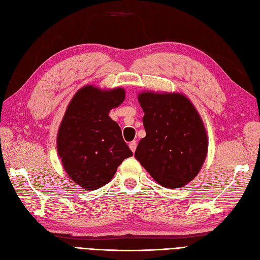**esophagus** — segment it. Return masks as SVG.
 <instances>
[{"instance_id": "esophagus-1", "label": "esophagus", "mask_w": 260, "mask_h": 260, "mask_svg": "<svg viewBox=\"0 0 260 260\" xmlns=\"http://www.w3.org/2000/svg\"><path fill=\"white\" fill-rule=\"evenodd\" d=\"M129 147H130L131 151L135 153L136 149H137V142H136V141H132V142H130L129 143Z\"/></svg>"}]
</instances>
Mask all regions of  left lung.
I'll use <instances>...</instances> for the list:
<instances>
[{
	"mask_svg": "<svg viewBox=\"0 0 260 260\" xmlns=\"http://www.w3.org/2000/svg\"><path fill=\"white\" fill-rule=\"evenodd\" d=\"M146 136L135 157L157 183L179 188L199 175L208 151V137L198 109L178 92L139 93Z\"/></svg>",
	"mask_w": 260,
	"mask_h": 260,
	"instance_id": "obj_1",
	"label": "left lung"
}]
</instances>
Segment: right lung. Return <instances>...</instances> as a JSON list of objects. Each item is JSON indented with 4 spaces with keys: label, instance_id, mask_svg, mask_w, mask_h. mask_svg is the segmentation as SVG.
Returning a JSON list of instances; mask_svg holds the SVG:
<instances>
[{
    "label": "right lung",
    "instance_id": "obj_1",
    "mask_svg": "<svg viewBox=\"0 0 260 260\" xmlns=\"http://www.w3.org/2000/svg\"><path fill=\"white\" fill-rule=\"evenodd\" d=\"M125 98L123 88L84 85L76 92L59 124L56 147L69 178L84 190L107 184L132 152L108 116Z\"/></svg>",
    "mask_w": 260,
    "mask_h": 260
}]
</instances>
